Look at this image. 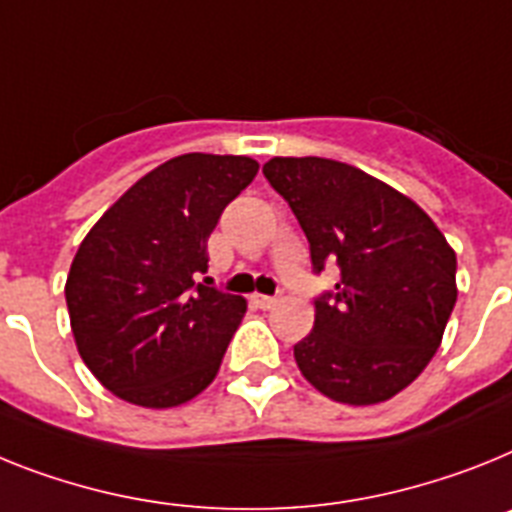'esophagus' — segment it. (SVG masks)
I'll return each instance as SVG.
<instances>
[{"label": "esophagus", "mask_w": 512, "mask_h": 512, "mask_svg": "<svg viewBox=\"0 0 512 512\" xmlns=\"http://www.w3.org/2000/svg\"><path fill=\"white\" fill-rule=\"evenodd\" d=\"M252 304L260 309H273L278 304V296H265V294H252Z\"/></svg>", "instance_id": "esophagus-1"}]
</instances>
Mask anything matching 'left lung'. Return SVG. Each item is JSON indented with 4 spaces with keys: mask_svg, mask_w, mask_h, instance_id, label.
I'll return each instance as SVG.
<instances>
[{
    "mask_svg": "<svg viewBox=\"0 0 512 512\" xmlns=\"http://www.w3.org/2000/svg\"><path fill=\"white\" fill-rule=\"evenodd\" d=\"M263 174L307 234L315 273L341 268L296 367L338 403L388 401L440 349L458 296L453 247L411 197L349 163L276 156Z\"/></svg>",
    "mask_w": 512,
    "mask_h": 512,
    "instance_id": "8db88e82",
    "label": "left lung"
}]
</instances>
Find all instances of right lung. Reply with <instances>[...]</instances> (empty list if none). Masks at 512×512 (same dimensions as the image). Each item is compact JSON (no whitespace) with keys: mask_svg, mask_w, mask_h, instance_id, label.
Wrapping results in <instances>:
<instances>
[{"mask_svg":"<svg viewBox=\"0 0 512 512\" xmlns=\"http://www.w3.org/2000/svg\"><path fill=\"white\" fill-rule=\"evenodd\" d=\"M257 169L249 156L171 158L77 247L64 283L72 336L85 367L122 401L174 409L216 380L247 302L200 276L223 208Z\"/></svg>","mask_w":512,"mask_h":512,"instance_id":"right-lung-1","label":"right lung"}]
</instances>
